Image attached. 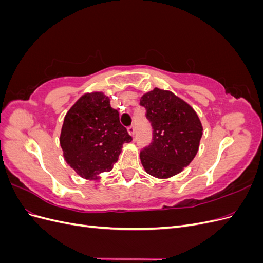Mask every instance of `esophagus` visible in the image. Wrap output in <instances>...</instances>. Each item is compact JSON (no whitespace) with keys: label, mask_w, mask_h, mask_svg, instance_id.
<instances>
[{"label":"esophagus","mask_w":263,"mask_h":263,"mask_svg":"<svg viewBox=\"0 0 263 263\" xmlns=\"http://www.w3.org/2000/svg\"><path fill=\"white\" fill-rule=\"evenodd\" d=\"M127 130H128L129 135H132V136H133V137L135 136V132H136V129H135V126H134V125L129 126V127H128V128H127Z\"/></svg>","instance_id":"esophagus-1"}]
</instances>
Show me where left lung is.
<instances>
[{"instance_id": "obj_1", "label": "left lung", "mask_w": 263, "mask_h": 263, "mask_svg": "<svg viewBox=\"0 0 263 263\" xmlns=\"http://www.w3.org/2000/svg\"><path fill=\"white\" fill-rule=\"evenodd\" d=\"M153 128V141L140 151L147 173L159 179L176 176L193 160L203 127L195 110L172 92L154 89L140 99Z\"/></svg>"}]
</instances>
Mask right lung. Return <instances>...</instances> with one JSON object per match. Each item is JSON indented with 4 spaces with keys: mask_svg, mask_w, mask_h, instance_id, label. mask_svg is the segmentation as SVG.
Masks as SVG:
<instances>
[{
    "mask_svg": "<svg viewBox=\"0 0 263 263\" xmlns=\"http://www.w3.org/2000/svg\"><path fill=\"white\" fill-rule=\"evenodd\" d=\"M132 140L109 99L100 92L84 94L77 101L65 117L60 135L65 160L89 180L112 170L123 145Z\"/></svg>",
    "mask_w": 263,
    "mask_h": 263,
    "instance_id": "right-lung-1",
    "label": "right lung"
}]
</instances>
